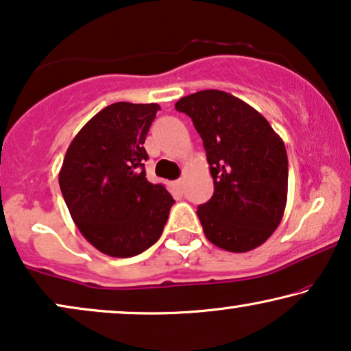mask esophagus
Returning <instances> with one entry per match:
<instances>
[{"label":"esophagus","mask_w":351,"mask_h":351,"mask_svg":"<svg viewBox=\"0 0 351 351\" xmlns=\"http://www.w3.org/2000/svg\"><path fill=\"white\" fill-rule=\"evenodd\" d=\"M176 185L179 186V190L184 189V179H179V180H176Z\"/></svg>","instance_id":"1"}]
</instances>
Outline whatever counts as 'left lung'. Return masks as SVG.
I'll use <instances>...</instances> for the list:
<instances>
[{
  "label": "left lung",
  "mask_w": 351,
  "mask_h": 351,
  "mask_svg": "<svg viewBox=\"0 0 351 351\" xmlns=\"http://www.w3.org/2000/svg\"><path fill=\"white\" fill-rule=\"evenodd\" d=\"M203 138L214 195L198 206L206 238L230 252H247L280 225L287 199V153L270 123L251 105L217 89L182 97Z\"/></svg>",
  "instance_id": "obj_1"
}]
</instances>
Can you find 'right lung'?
<instances>
[{
    "label": "right lung",
    "instance_id": "right-lung-1",
    "mask_svg": "<svg viewBox=\"0 0 351 351\" xmlns=\"http://www.w3.org/2000/svg\"><path fill=\"white\" fill-rule=\"evenodd\" d=\"M158 104L117 102L71 141L59 185L81 234L100 252L132 257L160 239L174 199L145 177L143 148Z\"/></svg>",
    "mask_w": 351,
    "mask_h": 351
}]
</instances>
